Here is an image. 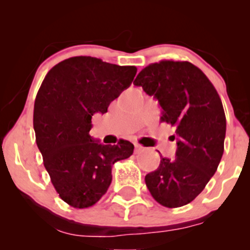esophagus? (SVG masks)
<instances>
[{"mask_svg":"<svg viewBox=\"0 0 250 250\" xmlns=\"http://www.w3.org/2000/svg\"><path fill=\"white\" fill-rule=\"evenodd\" d=\"M143 150H145V148H143L142 146H140V145H137V143H135V153L140 154V153H142Z\"/></svg>","mask_w":250,"mask_h":250,"instance_id":"obj_1","label":"esophagus"}]
</instances>
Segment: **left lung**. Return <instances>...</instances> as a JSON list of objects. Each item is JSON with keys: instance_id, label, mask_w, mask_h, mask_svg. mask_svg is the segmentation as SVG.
I'll return each mask as SVG.
<instances>
[{"instance_id": "1", "label": "left lung", "mask_w": 250, "mask_h": 250, "mask_svg": "<svg viewBox=\"0 0 250 250\" xmlns=\"http://www.w3.org/2000/svg\"><path fill=\"white\" fill-rule=\"evenodd\" d=\"M134 84L159 101L161 121L176 133L175 157L161 156L159 168L146 175V185L165 207L188 205L215 174L225 150L226 115L219 94L203 71L187 61L151 63Z\"/></svg>"}]
</instances>
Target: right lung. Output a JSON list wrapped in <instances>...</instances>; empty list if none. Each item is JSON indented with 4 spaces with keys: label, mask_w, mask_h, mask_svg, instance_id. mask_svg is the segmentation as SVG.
<instances>
[{
    "label": "right lung",
    "mask_w": 250,
    "mask_h": 250,
    "mask_svg": "<svg viewBox=\"0 0 250 250\" xmlns=\"http://www.w3.org/2000/svg\"><path fill=\"white\" fill-rule=\"evenodd\" d=\"M136 71L134 65L75 56L57 63L43 80L34 104L36 143L54 188L71 207L95 205L110 186L114 163L133 154V143L102 145L89 131L94 114L107 113Z\"/></svg>",
    "instance_id": "obj_1"
}]
</instances>
